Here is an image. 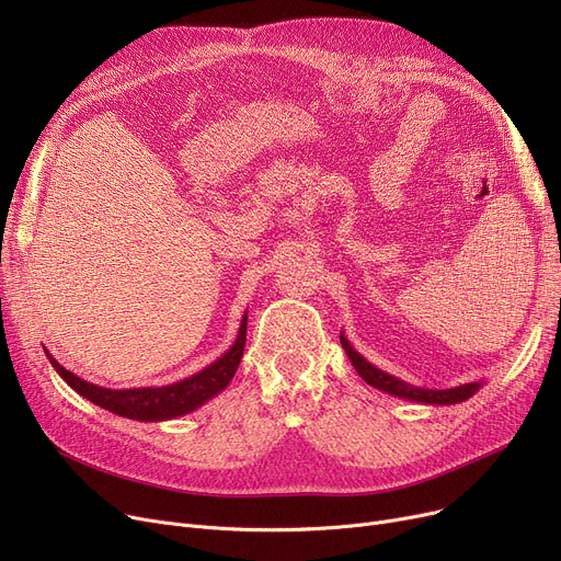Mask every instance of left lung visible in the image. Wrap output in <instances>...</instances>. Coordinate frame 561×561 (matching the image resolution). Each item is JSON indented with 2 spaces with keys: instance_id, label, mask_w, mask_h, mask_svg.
<instances>
[{
  "instance_id": "obj_1",
  "label": "left lung",
  "mask_w": 561,
  "mask_h": 561,
  "mask_svg": "<svg viewBox=\"0 0 561 561\" xmlns=\"http://www.w3.org/2000/svg\"><path fill=\"white\" fill-rule=\"evenodd\" d=\"M341 345L345 350L347 359L352 362V366H355V370L362 375L364 381H368V385L377 391H385V393L402 398V400L421 402V404H457V402L468 400L470 396H476L482 389V381H468V385L453 387V389H421L414 385H407V381L398 379L396 375L379 370L368 359H364L359 352L350 345V341L345 339L343 332H341Z\"/></svg>"
}]
</instances>
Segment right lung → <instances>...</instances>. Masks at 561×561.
I'll return each mask as SVG.
<instances>
[{"label": "right lung", "mask_w": 561, "mask_h": 561, "mask_svg": "<svg viewBox=\"0 0 561 561\" xmlns=\"http://www.w3.org/2000/svg\"><path fill=\"white\" fill-rule=\"evenodd\" d=\"M245 332H248V313L241 320V328H239V334H236L233 345L214 364H209L186 379L174 381V385L145 387V389L142 387L140 389H104V387L91 385V381H85L75 373L66 370L45 347L43 350L54 370L64 377L66 385L75 389L79 396H83L85 400H91L102 409H108L111 414H117V416H125L131 421H145V423H159V421H170L176 416L191 414V411H195L197 407L209 402L211 398H216L220 391L227 389L243 357Z\"/></svg>", "instance_id": "obj_1"}]
</instances>
